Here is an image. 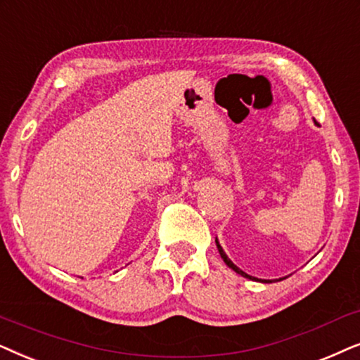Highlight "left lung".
Listing matches in <instances>:
<instances>
[{
  "label": "left lung",
  "instance_id": "left-lung-1",
  "mask_svg": "<svg viewBox=\"0 0 360 360\" xmlns=\"http://www.w3.org/2000/svg\"><path fill=\"white\" fill-rule=\"evenodd\" d=\"M314 124H318V122H316L314 120ZM215 245H217V250H219V253H220V257H222V260L225 262V265H227L229 268H232L233 271L236 273H238V275H242V276H245V278H248V280H255V281H262V283H271L273 280H262V278H255V276H252V275H248V273H245L243 270H240V268H238L236 263H233L232 260H230V258L227 257V253L224 252V248L220 247V243H219V240H217V237H215ZM281 280V278H280Z\"/></svg>",
  "mask_w": 360,
  "mask_h": 360
}]
</instances>
